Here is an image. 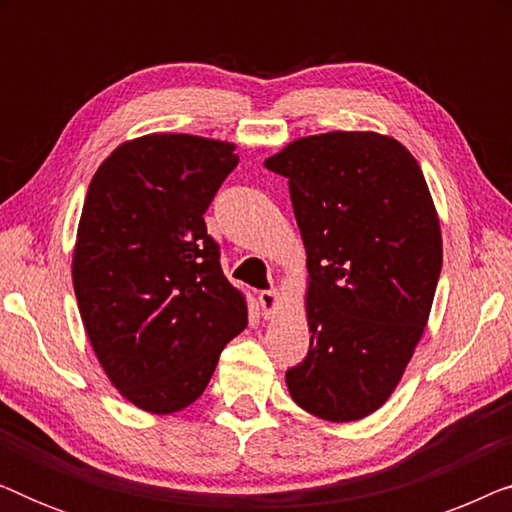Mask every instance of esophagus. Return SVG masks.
<instances>
[{"label": "esophagus", "mask_w": 512, "mask_h": 512, "mask_svg": "<svg viewBox=\"0 0 512 512\" xmlns=\"http://www.w3.org/2000/svg\"><path fill=\"white\" fill-rule=\"evenodd\" d=\"M258 303H261L263 317L270 319V317H275V312L279 310V305H282V298H279V293L275 289H272V291H261V293H258Z\"/></svg>", "instance_id": "1"}]
</instances>
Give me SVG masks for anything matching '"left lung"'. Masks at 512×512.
Instances as JSON below:
<instances>
[{
	"mask_svg": "<svg viewBox=\"0 0 512 512\" xmlns=\"http://www.w3.org/2000/svg\"><path fill=\"white\" fill-rule=\"evenodd\" d=\"M265 167L289 179L310 275V349L286 387L310 415L356 422L394 394L429 321L443 268L429 186L380 132L300 137Z\"/></svg>",
	"mask_w": 512,
	"mask_h": 512,
	"instance_id": "left-lung-1",
	"label": "left lung"
}]
</instances>
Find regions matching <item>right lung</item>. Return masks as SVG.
<instances>
[{
  "mask_svg": "<svg viewBox=\"0 0 512 512\" xmlns=\"http://www.w3.org/2000/svg\"><path fill=\"white\" fill-rule=\"evenodd\" d=\"M237 160L230 142L153 132L116 146L88 186L76 303L109 382L153 415L198 401L247 326L202 219Z\"/></svg>",
  "mask_w": 512,
  "mask_h": 512,
  "instance_id": "add662e5",
  "label": "right lung"
}]
</instances>
